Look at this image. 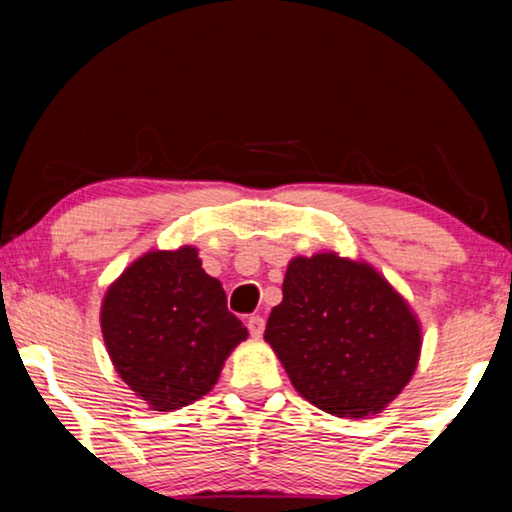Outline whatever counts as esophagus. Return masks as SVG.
Returning a JSON list of instances; mask_svg holds the SVG:
<instances>
[{
    "label": "esophagus",
    "mask_w": 512,
    "mask_h": 512,
    "mask_svg": "<svg viewBox=\"0 0 512 512\" xmlns=\"http://www.w3.org/2000/svg\"><path fill=\"white\" fill-rule=\"evenodd\" d=\"M247 328H249V333L254 335V338H261L263 328H265V319L258 317V314H254V317L247 319Z\"/></svg>",
    "instance_id": "obj_1"
}]
</instances>
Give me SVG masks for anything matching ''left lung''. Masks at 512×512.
I'll use <instances>...</instances> for the list:
<instances>
[{
    "mask_svg": "<svg viewBox=\"0 0 512 512\" xmlns=\"http://www.w3.org/2000/svg\"><path fill=\"white\" fill-rule=\"evenodd\" d=\"M265 342L300 396L335 417L382 412L412 380L422 324L366 261L321 251L289 261Z\"/></svg>",
    "mask_w": 512,
    "mask_h": 512,
    "instance_id": "left-lung-1",
    "label": "left lung"
}]
</instances>
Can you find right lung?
<instances>
[{
	"label": "right lung",
	"mask_w": 512,
	"mask_h": 512,
	"mask_svg": "<svg viewBox=\"0 0 512 512\" xmlns=\"http://www.w3.org/2000/svg\"><path fill=\"white\" fill-rule=\"evenodd\" d=\"M100 326L116 373L158 412L212 391L230 352L249 335L191 244L132 261L104 293Z\"/></svg>",
	"instance_id": "add662e5"
}]
</instances>
